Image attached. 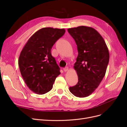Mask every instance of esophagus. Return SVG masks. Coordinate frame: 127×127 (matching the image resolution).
Segmentation results:
<instances>
[{
    "label": "esophagus",
    "mask_w": 127,
    "mask_h": 127,
    "mask_svg": "<svg viewBox=\"0 0 127 127\" xmlns=\"http://www.w3.org/2000/svg\"><path fill=\"white\" fill-rule=\"evenodd\" d=\"M64 70L65 72H66V71H68V67H66V68H64Z\"/></svg>",
    "instance_id": "34e87169"
}]
</instances>
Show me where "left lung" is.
<instances>
[{
    "label": "left lung",
    "mask_w": 127,
    "mask_h": 127,
    "mask_svg": "<svg viewBox=\"0 0 127 127\" xmlns=\"http://www.w3.org/2000/svg\"><path fill=\"white\" fill-rule=\"evenodd\" d=\"M68 31L75 41L78 53L74 66L78 81L69 91L75 96L85 97L93 93L105 75L109 50L101 34L91 27L80 26Z\"/></svg>",
    "instance_id": "8db88e82"
}]
</instances>
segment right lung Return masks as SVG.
Instances as JSON below:
<instances>
[{
  "label": "right lung",
  "mask_w": 127,
  "mask_h": 127,
  "mask_svg": "<svg viewBox=\"0 0 127 127\" xmlns=\"http://www.w3.org/2000/svg\"><path fill=\"white\" fill-rule=\"evenodd\" d=\"M65 32L64 29L42 28L31 36L23 48L18 66L27 86L34 93L42 95L51 90L60 74L51 50Z\"/></svg>",
  "instance_id": "add662e5"
}]
</instances>
